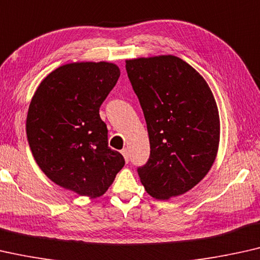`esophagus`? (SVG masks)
I'll use <instances>...</instances> for the list:
<instances>
[{
  "label": "esophagus",
  "mask_w": 260,
  "mask_h": 260,
  "mask_svg": "<svg viewBox=\"0 0 260 260\" xmlns=\"http://www.w3.org/2000/svg\"><path fill=\"white\" fill-rule=\"evenodd\" d=\"M121 153H122L123 158H125V161H126V162H128V161H129V152H128V149H127V148H123L122 151H121Z\"/></svg>",
  "instance_id": "obj_1"
}]
</instances>
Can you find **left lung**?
<instances>
[{
    "label": "left lung",
    "mask_w": 260,
    "mask_h": 260,
    "mask_svg": "<svg viewBox=\"0 0 260 260\" xmlns=\"http://www.w3.org/2000/svg\"><path fill=\"white\" fill-rule=\"evenodd\" d=\"M144 112L151 154L138 174L153 198L184 194L213 165L220 139L217 102L205 79L173 55L126 60Z\"/></svg>",
    "instance_id": "obj_1"
}]
</instances>
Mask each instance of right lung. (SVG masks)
<instances>
[{
	"instance_id": "1",
	"label": "right lung",
	"mask_w": 260,
	"mask_h": 260,
	"mask_svg": "<svg viewBox=\"0 0 260 260\" xmlns=\"http://www.w3.org/2000/svg\"><path fill=\"white\" fill-rule=\"evenodd\" d=\"M120 69L111 62H74L46 76L29 105L27 139L36 164L53 182L80 196L104 194L125 165L108 147L99 109Z\"/></svg>"
}]
</instances>
